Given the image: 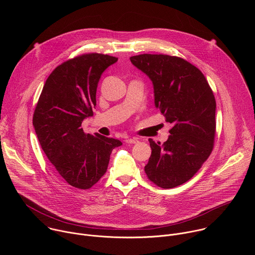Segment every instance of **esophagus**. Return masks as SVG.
Instances as JSON below:
<instances>
[{
    "mask_svg": "<svg viewBox=\"0 0 255 255\" xmlns=\"http://www.w3.org/2000/svg\"><path fill=\"white\" fill-rule=\"evenodd\" d=\"M126 143H130V144H135L138 142V139L137 138H127L126 140Z\"/></svg>",
    "mask_w": 255,
    "mask_h": 255,
    "instance_id": "obj_1",
    "label": "esophagus"
}]
</instances>
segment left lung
Instances as JSON below:
<instances>
[{
	"label": "left lung",
	"instance_id": "1",
	"mask_svg": "<svg viewBox=\"0 0 255 255\" xmlns=\"http://www.w3.org/2000/svg\"><path fill=\"white\" fill-rule=\"evenodd\" d=\"M133 65L147 75L154 89V104L172 125L160 144L149 138L151 155L144 170L162 189L185 184L210 156L216 133V101L203 72L177 56L139 54Z\"/></svg>",
	"mask_w": 255,
	"mask_h": 255
}]
</instances>
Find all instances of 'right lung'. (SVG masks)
<instances>
[{
  "mask_svg": "<svg viewBox=\"0 0 255 255\" xmlns=\"http://www.w3.org/2000/svg\"><path fill=\"white\" fill-rule=\"evenodd\" d=\"M117 57L87 53L68 59L47 78L33 114L41 148L66 183L91 189L105 174L118 139L87 134L83 121L93 116L98 83Z\"/></svg>",
  "mask_w": 255,
  "mask_h": 255,
  "instance_id": "obj_1",
  "label": "right lung"
}]
</instances>
